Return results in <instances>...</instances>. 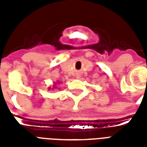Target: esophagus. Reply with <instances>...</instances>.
Instances as JSON below:
<instances>
[{
    "instance_id": "esophagus-1",
    "label": "esophagus",
    "mask_w": 147,
    "mask_h": 147,
    "mask_svg": "<svg viewBox=\"0 0 147 147\" xmlns=\"http://www.w3.org/2000/svg\"><path fill=\"white\" fill-rule=\"evenodd\" d=\"M76 78H77V79H80V75H79V74H77V75H76Z\"/></svg>"
}]
</instances>
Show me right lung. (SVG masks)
Returning a JSON list of instances; mask_svg holds the SVG:
<instances>
[{"label":"right lung","mask_w":147,"mask_h":147,"mask_svg":"<svg viewBox=\"0 0 147 147\" xmlns=\"http://www.w3.org/2000/svg\"><path fill=\"white\" fill-rule=\"evenodd\" d=\"M53 87H54V88H55V86H53Z\"/></svg>","instance_id":"1"}]
</instances>
